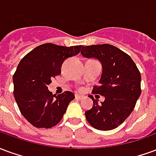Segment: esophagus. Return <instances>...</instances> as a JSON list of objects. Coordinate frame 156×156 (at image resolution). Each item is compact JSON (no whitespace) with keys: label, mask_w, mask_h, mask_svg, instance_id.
<instances>
[{"label":"esophagus","mask_w":156,"mask_h":156,"mask_svg":"<svg viewBox=\"0 0 156 156\" xmlns=\"http://www.w3.org/2000/svg\"><path fill=\"white\" fill-rule=\"evenodd\" d=\"M75 98H77V99H79V100H81L83 98V96H82V95L79 94H75Z\"/></svg>","instance_id":"esophagus-1"}]
</instances>
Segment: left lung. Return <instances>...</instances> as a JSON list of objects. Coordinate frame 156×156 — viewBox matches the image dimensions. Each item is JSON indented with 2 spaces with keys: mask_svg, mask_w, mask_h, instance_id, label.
<instances>
[{
  "mask_svg": "<svg viewBox=\"0 0 156 156\" xmlns=\"http://www.w3.org/2000/svg\"><path fill=\"white\" fill-rule=\"evenodd\" d=\"M81 54L101 62L99 86L93 93L103 95L101 105L92 98L91 109L85 112L88 122L96 129L111 130L120 125L134 110L141 94L140 73L132 58L110 44L83 46Z\"/></svg>",
  "mask_w": 156,
  "mask_h": 156,
  "instance_id": "left-lung-1",
  "label": "left lung"
}]
</instances>
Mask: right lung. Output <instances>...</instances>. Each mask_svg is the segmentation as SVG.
Returning <instances> with one entry per match:
<instances>
[{"instance_id":"1","label":"right lung","mask_w":156,"mask_h":156,"mask_svg":"<svg viewBox=\"0 0 156 156\" xmlns=\"http://www.w3.org/2000/svg\"><path fill=\"white\" fill-rule=\"evenodd\" d=\"M81 48V45L62 47L45 43L19 62L13 76L14 97L22 115L33 126L48 129L62 119L74 94L66 91L56 96L48 90V85L61 73L63 62L78 54Z\"/></svg>"}]
</instances>
